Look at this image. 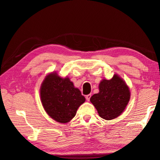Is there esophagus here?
I'll return each instance as SVG.
<instances>
[{"label": "esophagus", "instance_id": "34e87169", "mask_svg": "<svg viewBox=\"0 0 160 160\" xmlns=\"http://www.w3.org/2000/svg\"><path fill=\"white\" fill-rule=\"evenodd\" d=\"M90 97H91V94H88V95H86L85 98H86L87 100H88V101H90Z\"/></svg>", "mask_w": 160, "mask_h": 160}]
</instances>
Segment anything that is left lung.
Listing matches in <instances>:
<instances>
[{"label":"left lung","instance_id":"1","mask_svg":"<svg viewBox=\"0 0 160 160\" xmlns=\"http://www.w3.org/2000/svg\"><path fill=\"white\" fill-rule=\"evenodd\" d=\"M99 93L94 94L90 102L100 117L105 120L117 118L125 110L131 93L125 81L117 74L111 80L103 79L99 85Z\"/></svg>","mask_w":160,"mask_h":160}]
</instances>
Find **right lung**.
<instances>
[{
	"label": "right lung",
	"instance_id": "obj_1",
	"mask_svg": "<svg viewBox=\"0 0 160 160\" xmlns=\"http://www.w3.org/2000/svg\"><path fill=\"white\" fill-rule=\"evenodd\" d=\"M42 106L53 120L66 123L74 118L77 110L85 102L79 89L68 78L58 76L56 72L46 76L40 88Z\"/></svg>",
	"mask_w": 160,
	"mask_h": 160
}]
</instances>
